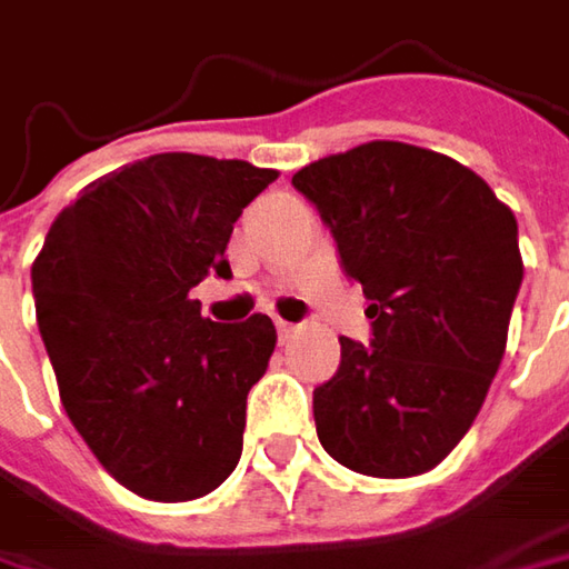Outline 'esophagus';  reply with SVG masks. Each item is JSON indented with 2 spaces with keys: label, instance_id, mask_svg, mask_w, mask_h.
<instances>
[{
  "label": "esophagus",
  "instance_id": "obj_1",
  "mask_svg": "<svg viewBox=\"0 0 569 569\" xmlns=\"http://www.w3.org/2000/svg\"><path fill=\"white\" fill-rule=\"evenodd\" d=\"M277 333H280V340H292L296 337V325L292 321H277Z\"/></svg>",
  "mask_w": 569,
  "mask_h": 569
}]
</instances>
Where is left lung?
I'll return each mask as SVG.
<instances>
[{
	"label": "left lung",
	"instance_id": "obj_1",
	"mask_svg": "<svg viewBox=\"0 0 569 569\" xmlns=\"http://www.w3.org/2000/svg\"><path fill=\"white\" fill-rule=\"evenodd\" d=\"M362 283L369 347L340 337L315 388L325 452L369 478L436 468L471 430L522 286L519 226L471 168L376 139L292 174Z\"/></svg>",
	"mask_w": 569,
	"mask_h": 569
}]
</instances>
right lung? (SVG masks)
Masks as SVG:
<instances>
[{"instance_id":"obj_1","label":"right lung","mask_w":569,"mask_h":569,"mask_svg":"<svg viewBox=\"0 0 569 569\" xmlns=\"http://www.w3.org/2000/svg\"><path fill=\"white\" fill-rule=\"evenodd\" d=\"M273 168L161 152L111 171L57 216L31 267L62 408L94 458L146 500L181 503L236 471L267 315L219 325L190 289L232 277L226 244Z\"/></svg>"}]
</instances>
